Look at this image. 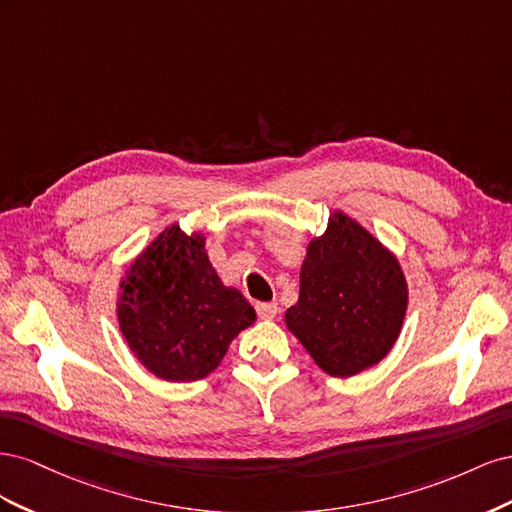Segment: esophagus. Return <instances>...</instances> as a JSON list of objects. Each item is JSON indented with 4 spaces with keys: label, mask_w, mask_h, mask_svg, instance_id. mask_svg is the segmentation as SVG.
<instances>
[{
    "label": "esophagus",
    "mask_w": 512,
    "mask_h": 512,
    "mask_svg": "<svg viewBox=\"0 0 512 512\" xmlns=\"http://www.w3.org/2000/svg\"><path fill=\"white\" fill-rule=\"evenodd\" d=\"M256 312L262 320H273L277 316V303H256Z\"/></svg>",
    "instance_id": "obj_1"
}]
</instances>
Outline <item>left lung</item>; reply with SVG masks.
Instances as JSON below:
<instances>
[{
    "label": "left lung",
    "instance_id": "1",
    "mask_svg": "<svg viewBox=\"0 0 512 512\" xmlns=\"http://www.w3.org/2000/svg\"><path fill=\"white\" fill-rule=\"evenodd\" d=\"M408 286L399 262L344 213L307 245L297 305L286 324L312 359L337 378L380 363L401 331Z\"/></svg>",
    "mask_w": 512,
    "mask_h": 512
}]
</instances>
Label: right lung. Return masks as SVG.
<instances>
[{
    "label": "right lung",
    "instance_id": "1",
    "mask_svg": "<svg viewBox=\"0 0 512 512\" xmlns=\"http://www.w3.org/2000/svg\"><path fill=\"white\" fill-rule=\"evenodd\" d=\"M123 337L151 374L192 382L220 365L228 344L256 320L254 307L211 267L205 237L166 228L121 282Z\"/></svg>",
    "mask_w": 512,
    "mask_h": 512
}]
</instances>
